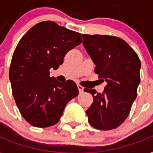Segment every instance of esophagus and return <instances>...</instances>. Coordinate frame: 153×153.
I'll return each mask as SVG.
<instances>
[{
  "instance_id": "34e87169",
  "label": "esophagus",
  "mask_w": 153,
  "mask_h": 153,
  "mask_svg": "<svg viewBox=\"0 0 153 153\" xmlns=\"http://www.w3.org/2000/svg\"><path fill=\"white\" fill-rule=\"evenodd\" d=\"M77 86H78V89H79V93H80V94H81V93H82L83 90H84V88H83L82 86V85H78Z\"/></svg>"
}]
</instances>
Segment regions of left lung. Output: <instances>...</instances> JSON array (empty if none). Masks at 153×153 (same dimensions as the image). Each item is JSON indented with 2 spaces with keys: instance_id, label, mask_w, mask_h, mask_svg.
<instances>
[{
  "instance_id": "1",
  "label": "left lung",
  "mask_w": 153,
  "mask_h": 153,
  "mask_svg": "<svg viewBox=\"0 0 153 153\" xmlns=\"http://www.w3.org/2000/svg\"><path fill=\"white\" fill-rule=\"evenodd\" d=\"M82 38L83 46L96 65L94 71L107 82L103 94L84 89L94 98L85 111L88 121L97 130L115 129L127 118L137 97L141 61L121 38L98 34H82Z\"/></svg>"
}]
</instances>
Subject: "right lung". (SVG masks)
I'll return each instance as SVG.
<instances>
[{"label":"right lung","mask_w":153,"mask_h":153,"mask_svg":"<svg viewBox=\"0 0 153 153\" xmlns=\"http://www.w3.org/2000/svg\"><path fill=\"white\" fill-rule=\"evenodd\" d=\"M82 42L79 33L45 21L25 33L12 56L9 80L12 95L21 115L30 125L48 127L55 125L64 108L78 96L72 80L59 82L49 76L56 70L68 51Z\"/></svg>","instance_id":"add662e5"}]
</instances>
